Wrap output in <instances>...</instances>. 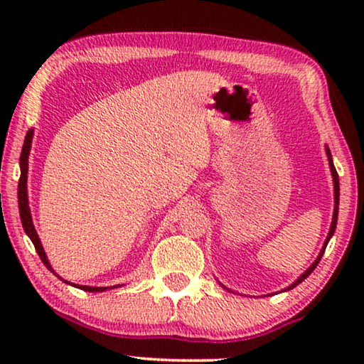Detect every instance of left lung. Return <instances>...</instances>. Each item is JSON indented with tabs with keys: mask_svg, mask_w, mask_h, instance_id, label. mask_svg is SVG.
<instances>
[{
	"mask_svg": "<svg viewBox=\"0 0 364 364\" xmlns=\"http://www.w3.org/2000/svg\"><path fill=\"white\" fill-rule=\"evenodd\" d=\"M326 156H328V162H330V168H331V176H333V183H335V210H333V220H331V227H330V233H328V237H326V240H325V245H323V248H321V252H320V255H318V258L315 262H313V265L308 268V270L303 273V275L298 278V280L295 282V283H291L290 287L288 288H285V290H291V288H295L298 283H301L303 280H305V278L310 275V273L315 270L316 268V265L318 263H320V260H321V257H323V253H325V248H326V245H328V242H330V238L333 237V233H335V228H336V222H338V205H340V178H338V172H336V168H335V166H333V161H331V152H330V149L326 147ZM225 288V287H223Z\"/></svg>",
	"mask_w": 364,
	"mask_h": 364,
	"instance_id": "8db88e82",
	"label": "left lung"
}]
</instances>
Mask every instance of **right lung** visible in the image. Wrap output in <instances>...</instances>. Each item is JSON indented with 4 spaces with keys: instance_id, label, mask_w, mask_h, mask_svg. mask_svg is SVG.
Segmentation results:
<instances>
[{
    "instance_id": "right-lung-1",
    "label": "right lung",
    "mask_w": 364,
    "mask_h": 364,
    "mask_svg": "<svg viewBox=\"0 0 364 364\" xmlns=\"http://www.w3.org/2000/svg\"><path fill=\"white\" fill-rule=\"evenodd\" d=\"M31 142H33V129H29L26 137H24L21 157H19V166H21V177H19V183H18L19 217H21V223H23L24 232H26L28 237L31 238V242L34 243V248H36V252H38L39 258H41V262L44 263V265H46L49 272H53L54 275L59 278V280H63V278L53 270L51 263H49L46 253H44L41 240H39L36 228H34V225H33L31 210H29V205H28V183H26L28 182V156H29V151H31ZM63 282L68 283L66 280H63ZM69 285H73V283H69ZM73 287L81 288V290H84V291H104V290H107V287H87V285H73ZM117 287H121V285H117ZM117 287H114V288H117Z\"/></svg>"
}]
</instances>
